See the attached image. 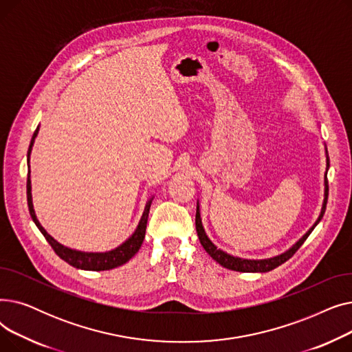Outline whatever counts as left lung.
<instances>
[{"instance_id":"left-lung-1","label":"left lung","mask_w":352,"mask_h":352,"mask_svg":"<svg viewBox=\"0 0 352 352\" xmlns=\"http://www.w3.org/2000/svg\"><path fill=\"white\" fill-rule=\"evenodd\" d=\"M325 160H327V168H325V174H324V199H322V207H321V212L317 218L314 226L295 243L291 248H288L287 251H284L280 255H275L271 258H264V260H248V258H241V256H235L231 255L226 251H223L221 248H217V245L211 241L208 238L204 227H202V219H201V211H199V202L197 201V214H195V228H197V234L199 238L201 245L204 247V250L210 254V256L212 258L214 261H217L219 265H223L227 270H232V271H239V272H268L276 267H280L281 264H284L285 261H288L289 258L297 252V250L304 244L305 239L308 238V235L312 232V230L318 226L320 221L324 217L325 212V207H327V199H328V179H327V173L329 168V157H328V151L325 146Z\"/></svg>"}]
</instances>
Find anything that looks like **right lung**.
I'll return each instance as SVG.
<instances>
[{"label":"right lung","instance_id":"add662e5","mask_svg":"<svg viewBox=\"0 0 352 352\" xmlns=\"http://www.w3.org/2000/svg\"><path fill=\"white\" fill-rule=\"evenodd\" d=\"M40 131V125L36 126V129L34 131V135L31 138L30 142V148H28V168H30V155H31V150L34 141L38 135ZM30 170H28V178H27V201H28V210H30V215L32 218V221L35 223L36 228L41 231V234L45 236V239L48 241V244L52 247V250L55 251L61 260H64L65 263H68L69 265L76 267L78 270H85V271H107V270H113L117 268L122 264H125L126 261L131 260V258L138 252V250L141 248V244L144 241L145 236V228H146V221H148V212H150V207L151 202L154 199V197L148 198L146 204L144 207V212L140 218V223L135 228V231L129 235L122 244H120L117 248L111 250V251H105V252H85V251H78L74 250L69 247H65L63 244H60L57 239H54L47 231L45 228L40 224L38 218L35 215L34 211V206H32V195H31V178H30Z\"/></svg>","mask_w":352,"mask_h":352}]
</instances>
